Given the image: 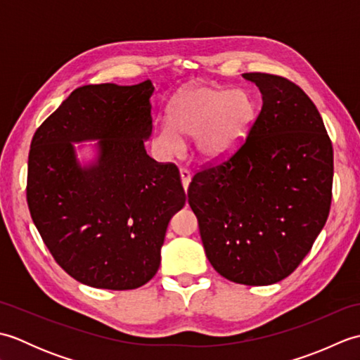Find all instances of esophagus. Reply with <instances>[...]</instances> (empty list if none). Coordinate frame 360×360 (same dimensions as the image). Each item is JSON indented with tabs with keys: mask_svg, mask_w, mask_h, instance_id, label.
Returning <instances> with one entry per match:
<instances>
[{
	"mask_svg": "<svg viewBox=\"0 0 360 360\" xmlns=\"http://www.w3.org/2000/svg\"><path fill=\"white\" fill-rule=\"evenodd\" d=\"M179 174H181V182H182V187H184V190H186V192H187V188H188L190 181H192V174H190V172H188V170H184V168H182V170L179 172Z\"/></svg>",
	"mask_w": 360,
	"mask_h": 360,
	"instance_id": "esophagus-1",
	"label": "esophagus"
}]
</instances>
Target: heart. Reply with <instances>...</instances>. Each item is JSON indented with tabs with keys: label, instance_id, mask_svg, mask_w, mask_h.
<instances>
[{
	"label": "heart",
	"instance_id": "obj_1",
	"mask_svg": "<svg viewBox=\"0 0 360 360\" xmlns=\"http://www.w3.org/2000/svg\"><path fill=\"white\" fill-rule=\"evenodd\" d=\"M255 102L244 89L193 85L174 96L168 120L155 125L153 141L160 155L172 158L193 137L198 159L217 164L235 155L255 122Z\"/></svg>",
	"mask_w": 360,
	"mask_h": 360
}]
</instances>
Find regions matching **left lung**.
<instances>
[{
  "label": "left lung",
  "mask_w": 360,
  "mask_h": 360,
  "mask_svg": "<svg viewBox=\"0 0 360 360\" xmlns=\"http://www.w3.org/2000/svg\"><path fill=\"white\" fill-rule=\"evenodd\" d=\"M263 106L246 142L217 167L198 172L188 204L210 264L248 286L292 274L328 219L333 145L316 105L295 83L243 74Z\"/></svg>",
  "instance_id": "left-lung-1"
}]
</instances>
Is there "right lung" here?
<instances>
[{
    "instance_id": "add662e5",
    "label": "right lung",
    "mask_w": 360,
    "mask_h": 360,
    "mask_svg": "<svg viewBox=\"0 0 360 360\" xmlns=\"http://www.w3.org/2000/svg\"><path fill=\"white\" fill-rule=\"evenodd\" d=\"M151 80L80 86L37 129L27 205L56 262L83 285L125 290L159 269L168 223L186 204L179 172L145 151ZM97 140L80 165L74 143Z\"/></svg>"
}]
</instances>
